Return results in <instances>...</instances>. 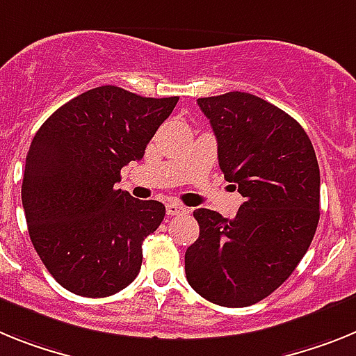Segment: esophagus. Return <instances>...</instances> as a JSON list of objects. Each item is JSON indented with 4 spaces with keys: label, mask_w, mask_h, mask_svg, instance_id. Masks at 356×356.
<instances>
[{
    "label": "esophagus",
    "mask_w": 356,
    "mask_h": 356,
    "mask_svg": "<svg viewBox=\"0 0 356 356\" xmlns=\"http://www.w3.org/2000/svg\"><path fill=\"white\" fill-rule=\"evenodd\" d=\"M188 211H190V209L184 208V206H181V204H175V202L166 204V213H168L170 216H175V215H186Z\"/></svg>",
    "instance_id": "1"
}]
</instances>
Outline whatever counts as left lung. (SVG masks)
<instances>
[{
	"label": "left lung",
	"mask_w": 356,
	"mask_h": 356,
	"mask_svg": "<svg viewBox=\"0 0 356 356\" xmlns=\"http://www.w3.org/2000/svg\"><path fill=\"white\" fill-rule=\"evenodd\" d=\"M218 143L225 181L245 197L234 218L200 208L184 254L191 289L227 308L270 296L307 254L319 224L321 175L312 141L292 116L251 92L197 100Z\"/></svg>",
	"instance_id": "obj_1"
}]
</instances>
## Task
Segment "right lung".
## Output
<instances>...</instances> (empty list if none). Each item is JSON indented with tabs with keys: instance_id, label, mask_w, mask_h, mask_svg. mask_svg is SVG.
Instances as JSON below:
<instances>
[{
	"instance_id": "obj_1",
	"label": "right lung",
	"mask_w": 356,
	"mask_h": 356,
	"mask_svg": "<svg viewBox=\"0 0 356 356\" xmlns=\"http://www.w3.org/2000/svg\"><path fill=\"white\" fill-rule=\"evenodd\" d=\"M177 102L102 86L58 107L33 136L21 186L24 216L37 254L70 292L107 298L138 276L143 240L159 227L165 206L114 186Z\"/></svg>"
}]
</instances>
